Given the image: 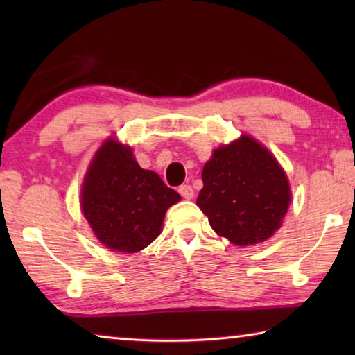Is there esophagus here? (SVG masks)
<instances>
[{
    "label": "esophagus",
    "instance_id": "esophagus-1",
    "mask_svg": "<svg viewBox=\"0 0 355 355\" xmlns=\"http://www.w3.org/2000/svg\"><path fill=\"white\" fill-rule=\"evenodd\" d=\"M178 192H180V196H182L186 200H191L192 197H194V189L191 188V184H182L178 188Z\"/></svg>",
    "mask_w": 355,
    "mask_h": 355
}]
</instances>
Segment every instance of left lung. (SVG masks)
Masks as SVG:
<instances>
[{"label":"left lung","instance_id":"8db88e82","mask_svg":"<svg viewBox=\"0 0 355 355\" xmlns=\"http://www.w3.org/2000/svg\"><path fill=\"white\" fill-rule=\"evenodd\" d=\"M197 205L218 235L236 245L268 239L290 205L288 178L277 159L249 136L222 146L203 166Z\"/></svg>","mask_w":355,"mask_h":355}]
</instances>
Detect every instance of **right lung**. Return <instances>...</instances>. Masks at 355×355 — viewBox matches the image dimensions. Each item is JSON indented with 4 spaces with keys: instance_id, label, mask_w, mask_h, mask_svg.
<instances>
[{
    "instance_id": "obj_1",
    "label": "right lung",
    "mask_w": 355,
    "mask_h": 355,
    "mask_svg": "<svg viewBox=\"0 0 355 355\" xmlns=\"http://www.w3.org/2000/svg\"><path fill=\"white\" fill-rule=\"evenodd\" d=\"M180 200L158 173L144 171L131 148L106 141L84 178L81 207L106 248L137 252L161 233L166 209Z\"/></svg>"
}]
</instances>
